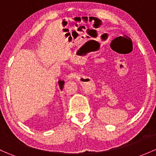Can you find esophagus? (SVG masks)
I'll return each instance as SVG.
<instances>
[{
	"label": "esophagus",
	"mask_w": 156,
	"mask_h": 156,
	"mask_svg": "<svg viewBox=\"0 0 156 156\" xmlns=\"http://www.w3.org/2000/svg\"><path fill=\"white\" fill-rule=\"evenodd\" d=\"M68 77H72V75H69Z\"/></svg>",
	"instance_id": "1"
}]
</instances>
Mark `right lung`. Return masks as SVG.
<instances>
[{"label": "right lung", "instance_id": "right-lung-1", "mask_svg": "<svg viewBox=\"0 0 156 156\" xmlns=\"http://www.w3.org/2000/svg\"><path fill=\"white\" fill-rule=\"evenodd\" d=\"M58 83H59V86H60V90H63V86H64V81H58Z\"/></svg>", "mask_w": 156, "mask_h": 156}]
</instances>
